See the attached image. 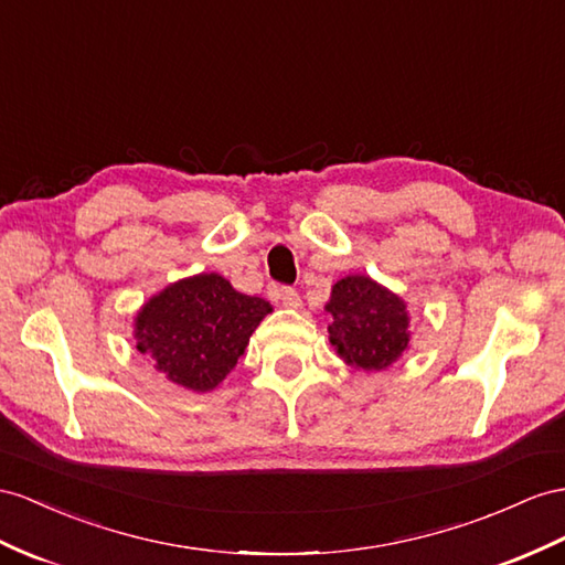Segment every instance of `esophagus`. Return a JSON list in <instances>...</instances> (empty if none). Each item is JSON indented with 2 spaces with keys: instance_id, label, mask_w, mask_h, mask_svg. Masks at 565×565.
<instances>
[{
  "instance_id": "esophagus-1",
  "label": "esophagus",
  "mask_w": 565,
  "mask_h": 565,
  "mask_svg": "<svg viewBox=\"0 0 565 565\" xmlns=\"http://www.w3.org/2000/svg\"><path fill=\"white\" fill-rule=\"evenodd\" d=\"M274 300H279L284 308H300L302 302H300V296H298V291H294V288H286V286H281V288H274Z\"/></svg>"
}]
</instances>
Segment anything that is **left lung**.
Instances as JSON below:
<instances>
[{"instance_id":"8db88e82","label":"left lung","mask_w":565,"mask_h":565,"mask_svg":"<svg viewBox=\"0 0 565 565\" xmlns=\"http://www.w3.org/2000/svg\"><path fill=\"white\" fill-rule=\"evenodd\" d=\"M324 310L334 317L329 324L331 345L355 370H386L408 349L406 302L363 274L331 286Z\"/></svg>"}]
</instances>
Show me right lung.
Masks as SVG:
<instances>
[{"label": "right lung", "instance_id": "1", "mask_svg": "<svg viewBox=\"0 0 565 565\" xmlns=\"http://www.w3.org/2000/svg\"><path fill=\"white\" fill-rule=\"evenodd\" d=\"M267 312V300L238 294L220 274H195L140 308L136 349L152 358L169 382L205 394L236 367Z\"/></svg>", "mask_w": 565, "mask_h": 565}]
</instances>
